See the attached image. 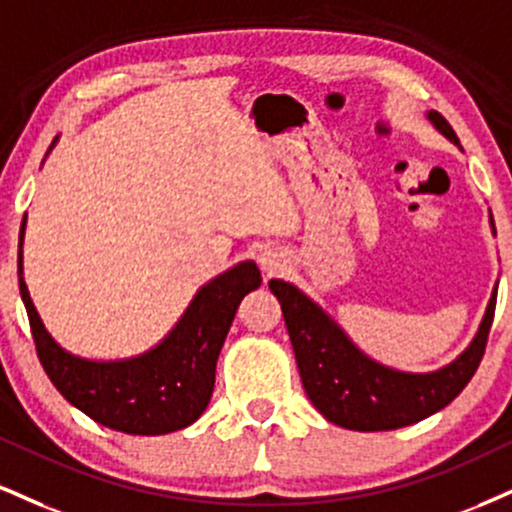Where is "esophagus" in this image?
<instances>
[{"mask_svg":"<svg viewBox=\"0 0 512 512\" xmlns=\"http://www.w3.org/2000/svg\"><path fill=\"white\" fill-rule=\"evenodd\" d=\"M257 262H260L262 272L276 274L283 267V255L272 248H262L260 252H257Z\"/></svg>","mask_w":512,"mask_h":512,"instance_id":"1","label":"esophagus"}]
</instances>
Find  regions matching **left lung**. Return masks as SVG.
<instances>
[{
    "instance_id": "1",
    "label": "left lung",
    "mask_w": 512,
    "mask_h": 512,
    "mask_svg": "<svg viewBox=\"0 0 512 512\" xmlns=\"http://www.w3.org/2000/svg\"><path fill=\"white\" fill-rule=\"evenodd\" d=\"M427 121L443 138L460 147L458 135L439 112H427ZM463 150V147H460ZM496 236L494 219L489 217ZM269 291L279 298L295 362L307 398L329 422L353 432H389L408 427L446 408L465 389L482 362L486 336L494 322V283L477 334L455 360L432 372H405L384 365L357 348L343 326L291 281L272 279Z\"/></svg>"
}]
</instances>
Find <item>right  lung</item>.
Segmentation results:
<instances>
[{"label": "right lung", "instance_id": "right-lung-1", "mask_svg": "<svg viewBox=\"0 0 512 512\" xmlns=\"http://www.w3.org/2000/svg\"><path fill=\"white\" fill-rule=\"evenodd\" d=\"M57 143L59 135L47 155ZM23 236L26 217L18 236V286L38 357L61 396L102 427L123 434L159 436L190 427L212 398L217 360L240 300L260 288L257 264L243 260L197 288L181 319L145 353L90 360L61 348L45 329L23 279Z\"/></svg>", "mask_w": 512, "mask_h": 512}]
</instances>
